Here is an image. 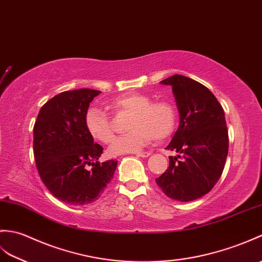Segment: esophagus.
<instances>
[{
    "label": "esophagus",
    "mask_w": 262,
    "mask_h": 262,
    "mask_svg": "<svg viewBox=\"0 0 262 262\" xmlns=\"http://www.w3.org/2000/svg\"><path fill=\"white\" fill-rule=\"evenodd\" d=\"M135 155L139 156V157H148L150 155V153L149 151H142V153H136Z\"/></svg>",
    "instance_id": "esophagus-1"
}]
</instances>
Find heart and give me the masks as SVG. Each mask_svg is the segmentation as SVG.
Listing matches in <instances>:
<instances>
[{"label": "heart", "instance_id": "b5f03b06", "mask_svg": "<svg viewBox=\"0 0 262 262\" xmlns=\"http://www.w3.org/2000/svg\"><path fill=\"white\" fill-rule=\"evenodd\" d=\"M151 97L142 93H126L109 100L107 107L116 115L129 114L127 129L129 132L117 137L109 147L113 155L136 153L148 145L153 138L165 139L176 125V111L172 103L151 101ZM84 126L96 141L108 144L114 138L113 121L99 107L91 106L84 115Z\"/></svg>", "mask_w": 262, "mask_h": 262}]
</instances>
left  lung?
<instances>
[{
  "label": "left lung",
  "instance_id": "left-lung-1",
  "mask_svg": "<svg viewBox=\"0 0 262 262\" xmlns=\"http://www.w3.org/2000/svg\"><path fill=\"white\" fill-rule=\"evenodd\" d=\"M171 86L180 114V125L166 149L169 166L155 179L161 190L181 202L209 193L221 178L229 150V135L220 102L195 80L174 75L161 81Z\"/></svg>",
  "mask_w": 262,
  "mask_h": 262
}]
</instances>
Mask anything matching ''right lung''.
<instances>
[{"label": "right lung", "mask_w": 262, "mask_h": 262, "mask_svg": "<svg viewBox=\"0 0 262 262\" xmlns=\"http://www.w3.org/2000/svg\"><path fill=\"white\" fill-rule=\"evenodd\" d=\"M100 93L84 88L54 96L41 107L33 127L40 178L53 196L70 205L98 200L117 167V161L98 162L103 148L94 144L84 126L90 102Z\"/></svg>", "instance_id": "obj_1"}]
</instances>
